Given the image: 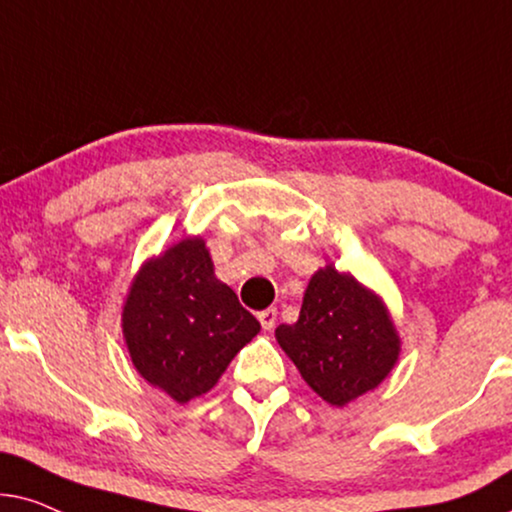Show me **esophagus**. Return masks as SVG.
Returning a JSON list of instances; mask_svg holds the SVG:
<instances>
[{
    "mask_svg": "<svg viewBox=\"0 0 512 512\" xmlns=\"http://www.w3.org/2000/svg\"><path fill=\"white\" fill-rule=\"evenodd\" d=\"M276 316H278L276 309H264V311H260V316H257V318H260V323H262L264 330H274Z\"/></svg>",
    "mask_w": 512,
    "mask_h": 512,
    "instance_id": "esophagus-1",
    "label": "esophagus"
}]
</instances>
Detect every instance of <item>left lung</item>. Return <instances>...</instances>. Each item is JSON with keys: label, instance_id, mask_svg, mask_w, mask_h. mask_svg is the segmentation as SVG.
<instances>
[{"label": "left lung", "instance_id": "left-lung-1", "mask_svg": "<svg viewBox=\"0 0 512 512\" xmlns=\"http://www.w3.org/2000/svg\"><path fill=\"white\" fill-rule=\"evenodd\" d=\"M276 342L311 391L335 407L374 391L403 349L381 295L335 264L311 276L297 323L278 325Z\"/></svg>", "mask_w": 512, "mask_h": 512}]
</instances>
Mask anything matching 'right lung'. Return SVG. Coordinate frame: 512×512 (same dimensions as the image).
<instances>
[{
	"mask_svg": "<svg viewBox=\"0 0 512 512\" xmlns=\"http://www.w3.org/2000/svg\"><path fill=\"white\" fill-rule=\"evenodd\" d=\"M128 356L147 384L185 405L208 393L260 323L215 276L201 236L142 262L121 309Z\"/></svg>",
	"mask_w": 512,
	"mask_h": 512,
	"instance_id": "right-lung-1",
	"label": "right lung"
}]
</instances>
